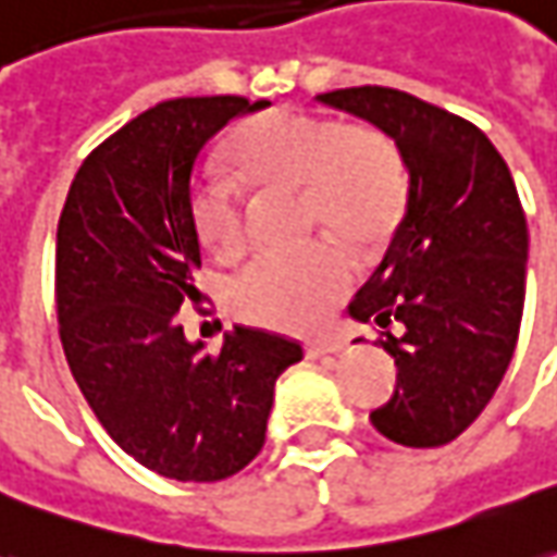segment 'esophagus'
I'll return each instance as SVG.
<instances>
[{
    "mask_svg": "<svg viewBox=\"0 0 557 557\" xmlns=\"http://www.w3.org/2000/svg\"><path fill=\"white\" fill-rule=\"evenodd\" d=\"M347 342L344 338H320V342L308 344V357L320 359V357H332V354H342Z\"/></svg>",
    "mask_w": 557,
    "mask_h": 557,
    "instance_id": "1",
    "label": "esophagus"
}]
</instances>
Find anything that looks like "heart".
I'll return each instance as SVG.
<instances>
[{
	"label": "heart",
	"instance_id": "b5f03b06",
	"mask_svg": "<svg viewBox=\"0 0 557 557\" xmlns=\"http://www.w3.org/2000/svg\"><path fill=\"white\" fill-rule=\"evenodd\" d=\"M231 158L259 188L301 191L310 225H326L350 244H381L403 213V161L372 127L271 109L234 134ZM191 219L203 247L219 259H234L247 247L244 191L225 173H200ZM350 283L354 264L342 247L317 240L289 256L256 259L231 283V305L256 326L305 335L326 323Z\"/></svg>",
	"mask_w": 557,
	"mask_h": 557
}]
</instances>
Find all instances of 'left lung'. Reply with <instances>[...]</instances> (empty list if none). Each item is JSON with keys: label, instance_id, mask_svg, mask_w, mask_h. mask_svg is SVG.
Returning <instances> with one entry per match:
<instances>
[{"label": "left lung", "instance_id": "obj_1", "mask_svg": "<svg viewBox=\"0 0 557 557\" xmlns=\"http://www.w3.org/2000/svg\"><path fill=\"white\" fill-rule=\"evenodd\" d=\"M317 100L389 136L408 173L384 262L350 301L396 359L374 430L406 448L448 445L485 411L516 354L528 219L512 173L475 124L406 90L366 85Z\"/></svg>", "mask_w": 557, "mask_h": 557}]
</instances>
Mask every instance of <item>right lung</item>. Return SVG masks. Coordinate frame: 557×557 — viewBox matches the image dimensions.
<instances>
[{"label": "right lung", "instance_id": "right-lung-1", "mask_svg": "<svg viewBox=\"0 0 557 557\" xmlns=\"http://www.w3.org/2000/svg\"><path fill=\"white\" fill-rule=\"evenodd\" d=\"M268 106L183 97L90 151L57 225V320L78 389L124 451L176 482H219L262 451L274 384L301 344L237 326L219 354L176 323L195 301L191 173L228 121Z\"/></svg>", "mask_w": 557, "mask_h": 557}]
</instances>
